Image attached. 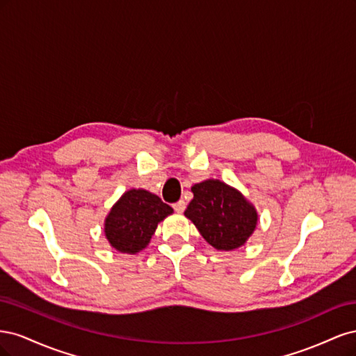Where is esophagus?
Masks as SVG:
<instances>
[{"label": "esophagus", "instance_id": "34e87169", "mask_svg": "<svg viewBox=\"0 0 356 356\" xmlns=\"http://www.w3.org/2000/svg\"><path fill=\"white\" fill-rule=\"evenodd\" d=\"M174 209L178 212V213H182L186 209V202L184 200H178L177 203H174Z\"/></svg>", "mask_w": 356, "mask_h": 356}]
</instances>
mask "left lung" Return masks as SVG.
<instances>
[{
  "label": "left lung",
  "instance_id": "8db88e82",
  "mask_svg": "<svg viewBox=\"0 0 356 356\" xmlns=\"http://www.w3.org/2000/svg\"><path fill=\"white\" fill-rule=\"evenodd\" d=\"M191 191L193 199L184 215L215 250H238L251 238L258 212L238 188L220 179H204Z\"/></svg>",
  "mask_w": 356,
  "mask_h": 356
}]
</instances>
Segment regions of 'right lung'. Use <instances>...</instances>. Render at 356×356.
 <instances>
[{
	"mask_svg": "<svg viewBox=\"0 0 356 356\" xmlns=\"http://www.w3.org/2000/svg\"><path fill=\"white\" fill-rule=\"evenodd\" d=\"M174 213L169 204L144 188L124 191L104 221L108 243L122 254H136L145 250L157 224Z\"/></svg>",
	"mask_w": 356,
	"mask_h": 356,
	"instance_id": "obj_1",
	"label": "right lung"
}]
</instances>
